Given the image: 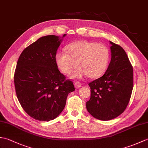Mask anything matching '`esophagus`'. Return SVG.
Returning a JSON list of instances; mask_svg holds the SVG:
<instances>
[{"label": "esophagus", "mask_w": 148, "mask_h": 148, "mask_svg": "<svg viewBox=\"0 0 148 148\" xmlns=\"http://www.w3.org/2000/svg\"><path fill=\"white\" fill-rule=\"evenodd\" d=\"M74 86H76V88H79V87L81 86V83L79 82V81H78V82H77V81H76V82L74 83Z\"/></svg>", "instance_id": "obj_1"}]
</instances>
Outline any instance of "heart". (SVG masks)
<instances>
[{
  "label": "heart",
  "instance_id": "heart-1",
  "mask_svg": "<svg viewBox=\"0 0 148 148\" xmlns=\"http://www.w3.org/2000/svg\"><path fill=\"white\" fill-rule=\"evenodd\" d=\"M55 60L65 74L70 73L77 65H79L71 74L72 78H81L86 75L95 78L105 72L109 60V51L102 44L79 40L69 45L66 50L56 53Z\"/></svg>",
  "mask_w": 148,
  "mask_h": 148
}]
</instances>
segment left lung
Masks as SVG:
<instances>
[{"label":"left lung","mask_w":148,"mask_h":148,"mask_svg":"<svg viewBox=\"0 0 148 148\" xmlns=\"http://www.w3.org/2000/svg\"><path fill=\"white\" fill-rule=\"evenodd\" d=\"M111 60L105 74L88 84L90 99L86 102L90 114L100 120L114 119L123 112L133 90V67L125 50L109 41Z\"/></svg>","instance_id":"obj_1"}]
</instances>
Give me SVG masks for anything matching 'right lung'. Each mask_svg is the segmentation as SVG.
Listing matches in <instances>:
<instances>
[{
    "label": "right lung",
    "mask_w": 148,
    "mask_h": 148,
    "mask_svg": "<svg viewBox=\"0 0 148 148\" xmlns=\"http://www.w3.org/2000/svg\"><path fill=\"white\" fill-rule=\"evenodd\" d=\"M41 37L25 49L18 58L14 82L17 98L30 117L40 121L54 119L64 110L72 81L59 71L55 55L63 38Z\"/></svg>",
    "instance_id": "obj_1"
}]
</instances>
